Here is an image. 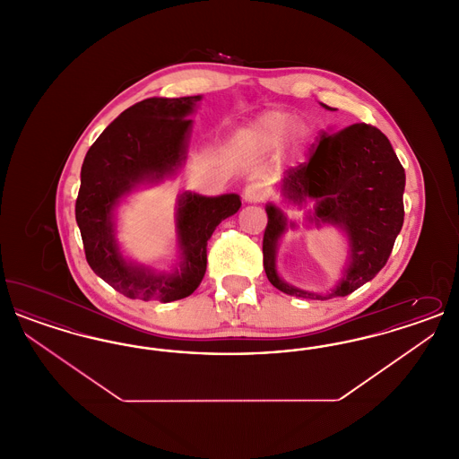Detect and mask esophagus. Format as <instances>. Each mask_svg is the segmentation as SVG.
Returning a JSON list of instances; mask_svg holds the SVG:
<instances>
[{"label": "esophagus", "instance_id": "1", "mask_svg": "<svg viewBox=\"0 0 459 459\" xmlns=\"http://www.w3.org/2000/svg\"><path fill=\"white\" fill-rule=\"evenodd\" d=\"M242 196H244L246 203H262L263 199L266 197V191L263 189L262 184L253 182V184L246 186Z\"/></svg>", "mask_w": 459, "mask_h": 459}]
</instances>
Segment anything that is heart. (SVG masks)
Wrapping results in <instances>:
<instances>
[{
	"label": "heart",
	"instance_id": "1",
	"mask_svg": "<svg viewBox=\"0 0 459 459\" xmlns=\"http://www.w3.org/2000/svg\"><path fill=\"white\" fill-rule=\"evenodd\" d=\"M299 115L284 109H272L260 115L244 132L246 141L263 148H273L284 143L289 135L299 131Z\"/></svg>",
	"mask_w": 459,
	"mask_h": 459
}]
</instances>
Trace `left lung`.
<instances>
[{
    "label": "left lung",
    "instance_id": "8db88e82",
    "mask_svg": "<svg viewBox=\"0 0 459 459\" xmlns=\"http://www.w3.org/2000/svg\"><path fill=\"white\" fill-rule=\"evenodd\" d=\"M404 184V169L389 139L377 127L354 124L333 134L324 132L305 165L285 172L281 193L298 206L313 203V212L306 215L307 223L333 225L344 232L350 246L348 264L339 282L325 294L284 282L277 272L279 240L298 223L268 203L263 236V266L268 281L289 296L320 301L348 296L367 284L389 260L401 232Z\"/></svg>",
    "mask_w": 459,
    "mask_h": 459
}]
</instances>
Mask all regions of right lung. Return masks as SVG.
I'll use <instances>...</instances> for the list:
<instances>
[{"label":"right lung","mask_w":459,"mask_h":459,"mask_svg":"<svg viewBox=\"0 0 459 459\" xmlns=\"http://www.w3.org/2000/svg\"><path fill=\"white\" fill-rule=\"evenodd\" d=\"M203 96L148 98L120 113L89 148L81 170L75 220L89 266L131 299L170 303L191 296L206 272V246L221 220L240 208L239 195L208 197L186 191L177 199L178 262L172 272L124 256L115 212L141 186L172 178L187 160L195 113Z\"/></svg>","instance_id":"right-lung-1"}]
</instances>
